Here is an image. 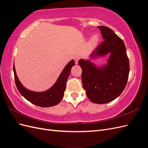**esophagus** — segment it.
I'll return each instance as SVG.
<instances>
[{"label": "esophagus", "instance_id": "34e87169", "mask_svg": "<svg viewBox=\"0 0 148 148\" xmlns=\"http://www.w3.org/2000/svg\"><path fill=\"white\" fill-rule=\"evenodd\" d=\"M79 59V58L78 57H74V60H75V64H78Z\"/></svg>", "mask_w": 148, "mask_h": 148}]
</instances>
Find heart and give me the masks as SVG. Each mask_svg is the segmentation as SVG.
I'll use <instances>...</instances> for the list:
<instances>
[{"mask_svg":"<svg viewBox=\"0 0 148 148\" xmlns=\"http://www.w3.org/2000/svg\"><path fill=\"white\" fill-rule=\"evenodd\" d=\"M99 41V36L98 34H94L92 36L89 41V45L91 47L96 46Z\"/></svg>","mask_w":148,"mask_h":148,"instance_id":"obj_1","label":"heart"}]
</instances>
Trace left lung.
<instances>
[{
    "label": "left lung",
    "instance_id": "obj_1",
    "mask_svg": "<svg viewBox=\"0 0 148 148\" xmlns=\"http://www.w3.org/2000/svg\"><path fill=\"white\" fill-rule=\"evenodd\" d=\"M104 41L91 53L90 59L109 54L107 64L97 66L90 60L80 59L82 80L86 96L96 104H106L118 97L126 86L130 72L127 50L122 39L105 26H98Z\"/></svg>",
    "mask_w": 148,
    "mask_h": 148
}]
</instances>
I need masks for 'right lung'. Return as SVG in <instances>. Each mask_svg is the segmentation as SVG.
<instances>
[{"label":"right lung","instance_id":"obj_1","mask_svg":"<svg viewBox=\"0 0 148 148\" xmlns=\"http://www.w3.org/2000/svg\"><path fill=\"white\" fill-rule=\"evenodd\" d=\"M74 65V60H71L65 66L56 82L51 88L43 92H35L29 90L21 83L16 75L15 65L13 64V72L16 88L20 93L26 100L34 105L42 107L56 106L59 104L64 97L67 79L69 77L71 69Z\"/></svg>","mask_w":148,"mask_h":148}]
</instances>
